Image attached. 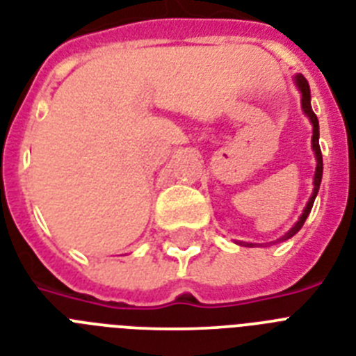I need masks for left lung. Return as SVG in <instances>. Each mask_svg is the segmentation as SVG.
Here are the masks:
<instances>
[{"label": "left lung", "instance_id": "1", "mask_svg": "<svg viewBox=\"0 0 356 356\" xmlns=\"http://www.w3.org/2000/svg\"><path fill=\"white\" fill-rule=\"evenodd\" d=\"M294 80H296V86H298L300 93H302V109H303V113L307 115L309 120H311V124H313V152H314V157H316V172H314L313 195H311V199H309L307 207H305L303 213H302V216H300L298 221H296V225H294V227L291 228V230H289V232L285 234V236H283L282 239L293 238L294 234L298 232L300 228L303 227V223H305V219H307V216H309V213H311V208H313L314 199H316V193H318L320 183H322V173H323L322 152H320V144H318V137H320L318 118H316V115H314L313 108H311V89H309V83H307V80H305V76H303V74H296V76H294Z\"/></svg>", "mask_w": 356, "mask_h": 356}]
</instances>
